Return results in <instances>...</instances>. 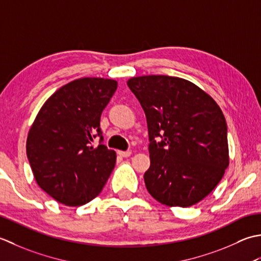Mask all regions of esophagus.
I'll return each instance as SVG.
<instances>
[{
  "label": "esophagus",
  "instance_id": "esophagus-1",
  "mask_svg": "<svg viewBox=\"0 0 261 261\" xmlns=\"http://www.w3.org/2000/svg\"><path fill=\"white\" fill-rule=\"evenodd\" d=\"M132 152L130 151H118V155L121 158H128L130 156Z\"/></svg>",
  "mask_w": 261,
  "mask_h": 261
}]
</instances>
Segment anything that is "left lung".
<instances>
[{
  "label": "left lung",
  "mask_w": 261,
  "mask_h": 261,
  "mask_svg": "<svg viewBox=\"0 0 261 261\" xmlns=\"http://www.w3.org/2000/svg\"><path fill=\"white\" fill-rule=\"evenodd\" d=\"M127 86L146 116L147 191L167 206L197 204L221 181L228 166L227 126L219 105L180 77L138 76Z\"/></svg>",
  "instance_id": "1"
}]
</instances>
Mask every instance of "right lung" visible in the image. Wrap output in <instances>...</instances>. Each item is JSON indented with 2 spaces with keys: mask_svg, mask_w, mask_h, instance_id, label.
I'll use <instances>...</instances> for the list:
<instances>
[{
  "mask_svg": "<svg viewBox=\"0 0 261 261\" xmlns=\"http://www.w3.org/2000/svg\"><path fill=\"white\" fill-rule=\"evenodd\" d=\"M116 89L115 80H74L58 89L37 115L27 138V156L37 184L58 203L87 204L107 182L116 152L103 145L100 117Z\"/></svg>",
  "mask_w": 261,
  "mask_h": 261,
  "instance_id": "obj_1",
  "label": "right lung"
}]
</instances>
